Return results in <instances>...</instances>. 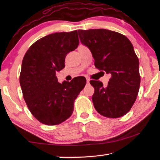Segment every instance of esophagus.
I'll list each match as a JSON object with an SVG mask.
<instances>
[{
	"label": "esophagus",
	"instance_id": "34e87169",
	"mask_svg": "<svg viewBox=\"0 0 160 160\" xmlns=\"http://www.w3.org/2000/svg\"><path fill=\"white\" fill-rule=\"evenodd\" d=\"M86 80H87V83H89V82H90V79H89V78H86Z\"/></svg>",
	"mask_w": 160,
	"mask_h": 160
}]
</instances>
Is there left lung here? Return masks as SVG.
I'll return each instance as SVG.
<instances>
[{"instance_id":"obj_1","label":"left lung","mask_w":160,"mask_h":160,"mask_svg":"<svg viewBox=\"0 0 160 160\" xmlns=\"http://www.w3.org/2000/svg\"><path fill=\"white\" fill-rule=\"evenodd\" d=\"M81 42L91 51L97 69L111 74L107 87L90 80L94 92L92 97L99 114L118 118L131 110L138 94L139 60L126 36L104 29L78 30Z\"/></svg>"}]
</instances>
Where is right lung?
Wrapping results in <instances>:
<instances>
[{"label": "right lung", "instance_id": "add662e5", "mask_svg": "<svg viewBox=\"0 0 160 160\" xmlns=\"http://www.w3.org/2000/svg\"><path fill=\"white\" fill-rule=\"evenodd\" d=\"M78 44L76 30L56 32L35 42L24 56L20 75L24 99L34 117L45 125H58L68 118L86 85L82 76L62 84L56 76L65 67L67 54Z\"/></svg>", "mask_w": 160, "mask_h": 160}]
</instances>
